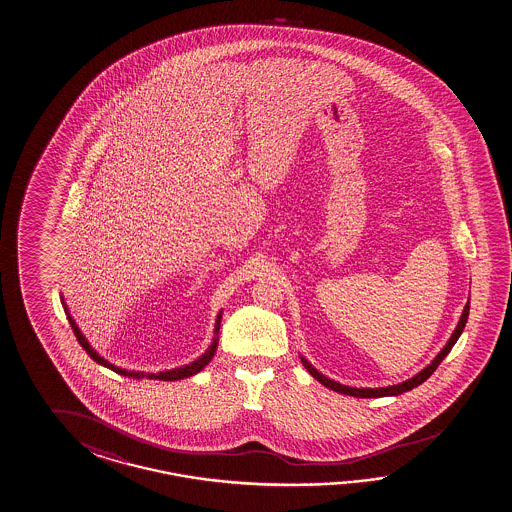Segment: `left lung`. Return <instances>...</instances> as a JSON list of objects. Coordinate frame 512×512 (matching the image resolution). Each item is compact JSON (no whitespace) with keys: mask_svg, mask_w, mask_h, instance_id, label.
<instances>
[{"mask_svg":"<svg viewBox=\"0 0 512 512\" xmlns=\"http://www.w3.org/2000/svg\"><path fill=\"white\" fill-rule=\"evenodd\" d=\"M467 319H469V302H467V304H465V308H463L462 317L458 320V326L454 329L453 335H451V338L447 340V344H445L444 349L434 357L433 362H431L429 366L424 367V369H422L418 375H415V377L409 378V380H405V382H400V384H396V386L375 387V389H371V387L342 386V384H338L335 380L324 377L322 373H319L315 367L309 364L306 358L300 357V362H302V366L308 369L309 375L313 378H317L322 386L329 387V389H333V391H337V393H342V395L357 396V398H380V396L402 395L405 391H411L413 387H418L420 384H424L425 380L433 375L434 371H436V367L442 364V360L449 355V351L453 349L454 344H456V340H458L460 335H462Z\"/></svg>","mask_w":512,"mask_h":512,"instance_id":"8db88e82","label":"left lung"}]
</instances>
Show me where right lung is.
Instances as JSON below:
<instances>
[{
	"instance_id": "obj_1",
	"label": "right lung",
	"mask_w": 512,
	"mask_h": 512,
	"mask_svg": "<svg viewBox=\"0 0 512 512\" xmlns=\"http://www.w3.org/2000/svg\"><path fill=\"white\" fill-rule=\"evenodd\" d=\"M61 302H63V297H61ZM63 306H65V302H63ZM65 311H67V319L70 322V326L74 329V335L78 338L79 344H81V348L87 351L88 355L92 360H96L97 364H101V366L108 367V369H112V371H116L119 375H123V377H132V378H150V380H181V378L193 377L195 373H199L204 366H208L210 362H212L213 355H215V351H217V344H219V328H221V319H222V311L217 315V320H215V337H213L212 346L204 351V355L197 358V360H193L192 364H186L183 367H175V369H170V371H161V373H143V371H126V369H121V367H116L114 364H110L108 360L101 357L99 353H97L96 349L90 348V344H88L87 338L83 337V333L79 331L78 324H76V320L72 319V315L68 313L67 306H65Z\"/></svg>"
}]
</instances>
